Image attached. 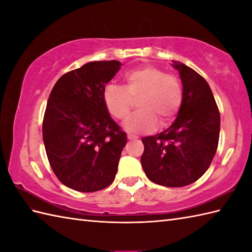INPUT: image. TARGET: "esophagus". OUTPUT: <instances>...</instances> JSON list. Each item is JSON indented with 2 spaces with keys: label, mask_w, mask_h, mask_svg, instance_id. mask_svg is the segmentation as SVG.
Returning <instances> with one entry per match:
<instances>
[{
  "label": "esophagus",
  "mask_w": 252,
  "mask_h": 252,
  "mask_svg": "<svg viewBox=\"0 0 252 252\" xmlns=\"http://www.w3.org/2000/svg\"><path fill=\"white\" fill-rule=\"evenodd\" d=\"M127 138H129L130 141H132V140H136L137 136H134V135H131V134H129V135H127Z\"/></svg>",
  "instance_id": "obj_1"
}]
</instances>
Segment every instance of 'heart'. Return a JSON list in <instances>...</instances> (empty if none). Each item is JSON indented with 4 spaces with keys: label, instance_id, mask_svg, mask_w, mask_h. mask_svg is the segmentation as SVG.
<instances>
[{
    "label": "heart",
    "instance_id": "1",
    "mask_svg": "<svg viewBox=\"0 0 252 252\" xmlns=\"http://www.w3.org/2000/svg\"><path fill=\"white\" fill-rule=\"evenodd\" d=\"M123 82V88L115 84L106 87L104 101L109 114L120 121L130 117L134 101H138L141 111L126 123L127 132H149L156 127L157 119L162 126L174 119L183 98L178 78L146 66L126 72Z\"/></svg>",
    "mask_w": 252,
    "mask_h": 252
}]
</instances>
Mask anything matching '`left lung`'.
<instances>
[{"label": "left lung", "mask_w": 252, "mask_h": 252, "mask_svg": "<svg viewBox=\"0 0 252 252\" xmlns=\"http://www.w3.org/2000/svg\"><path fill=\"white\" fill-rule=\"evenodd\" d=\"M183 98L167 130L142 138L141 163L147 178L167 187L194 183L210 167L220 136V112L207 81L194 69L173 61Z\"/></svg>", "instance_id": "left-lung-1"}]
</instances>
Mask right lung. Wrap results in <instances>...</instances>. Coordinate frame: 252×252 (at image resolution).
<instances>
[{"mask_svg":"<svg viewBox=\"0 0 252 252\" xmlns=\"http://www.w3.org/2000/svg\"><path fill=\"white\" fill-rule=\"evenodd\" d=\"M120 66L117 61L88 63L62 76L50 94L43 142L53 171L69 189L92 192L115 180L126 133L107 110L104 91Z\"/></svg>","mask_w":252,"mask_h":252,"instance_id":"obj_1","label":"right lung"}]
</instances>
